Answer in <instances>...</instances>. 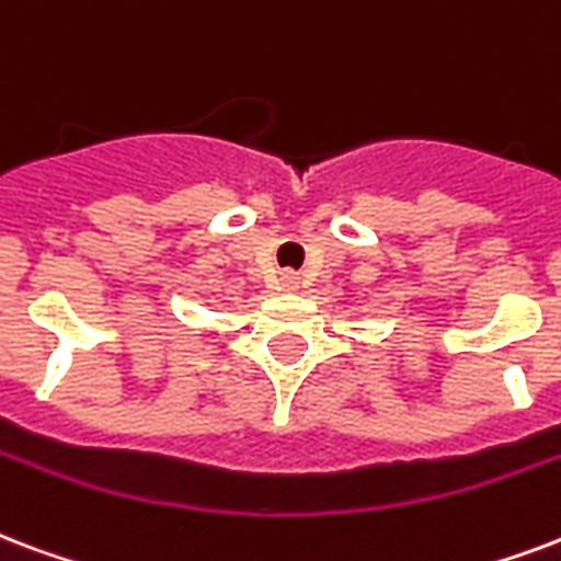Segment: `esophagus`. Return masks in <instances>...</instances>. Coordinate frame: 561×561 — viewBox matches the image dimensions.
Masks as SVG:
<instances>
[{
  "instance_id": "esophagus-1",
  "label": "esophagus",
  "mask_w": 561,
  "mask_h": 561,
  "mask_svg": "<svg viewBox=\"0 0 561 561\" xmlns=\"http://www.w3.org/2000/svg\"><path fill=\"white\" fill-rule=\"evenodd\" d=\"M282 279H285L288 288H297V276H294V273H282Z\"/></svg>"
}]
</instances>
